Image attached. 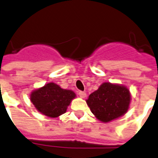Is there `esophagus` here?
Wrapping results in <instances>:
<instances>
[{
	"label": "esophagus",
	"mask_w": 158,
	"mask_h": 158,
	"mask_svg": "<svg viewBox=\"0 0 158 158\" xmlns=\"http://www.w3.org/2000/svg\"><path fill=\"white\" fill-rule=\"evenodd\" d=\"M79 95L81 98H86L87 96L86 93H85V92H82V91L79 92Z\"/></svg>",
	"instance_id": "obj_1"
}]
</instances>
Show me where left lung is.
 Here are the masks:
<instances>
[{"instance_id": "obj_1", "label": "left lung", "mask_w": 158, "mask_h": 158, "mask_svg": "<svg viewBox=\"0 0 158 158\" xmlns=\"http://www.w3.org/2000/svg\"><path fill=\"white\" fill-rule=\"evenodd\" d=\"M131 95L127 87L106 82L86 100L95 117L107 123L122 116L130 107Z\"/></svg>"}]
</instances>
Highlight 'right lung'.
<instances>
[{
    "mask_svg": "<svg viewBox=\"0 0 158 158\" xmlns=\"http://www.w3.org/2000/svg\"><path fill=\"white\" fill-rule=\"evenodd\" d=\"M75 97L76 94L72 90L61 89L52 82L33 90L30 94V101L39 112L56 118L66 112L68 106Z\"/></svg>",
    "mask_w": 158,
    "mask_h": 158,
    "instance_id": "right-lung-1",
    "label": "right lung"
}]
</instances>
